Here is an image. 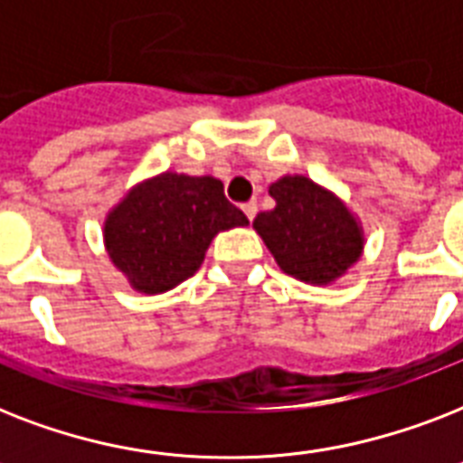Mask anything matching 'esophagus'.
<instances>
[{
    "instance_id": "34e87169",
    "label": "esophagus",
    "mask_w": 463,
    "mask_h": 463,
    "mask_svg": "<svg viewBox=\"0 0 463 463\" xmlns=\"http://www.w3.org/2000/svg\"><path fill=\"white\" fill-rule=\"evenodd\" d=\"M242 211H245V216L252 221L254 216H257V202H247L242 203Z\"/></svg>"
}]
</instances>
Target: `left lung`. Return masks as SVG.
<instances>
[{"instance_id": "8db88e82", "label": "left lung", "mask_w": 463, "mask_h": 463, "mask_svg": "<svg viewBox=\"0 0 463 463\" xmlns=\"http://www.w3.org/2000/svg\"><path fill=\"white\" fill-rule=\"evenodd\" d=\"M276 206L254 218L276 264L293 279L326 286L363 254V228L348 206L305 175H286L269 187Z\"/></svg>"}]
</instances>
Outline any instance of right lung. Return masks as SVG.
<instances>
[{"label":"right lung","instance_id":"add662e5","mask_svg":"<svg viewBox=\"0 0 463 463\" xmlns=\"http://www.w3.org/2000/svg\"><path fill=\"white\" fill-rule=\"evenodd\" d=\"M223 182L160 173L132 187L105 218V250L134 290L156 296L199 271L211 240L247 225Z\"/></svg>","mask_w":463,"mask_h":463}]
</instances>
